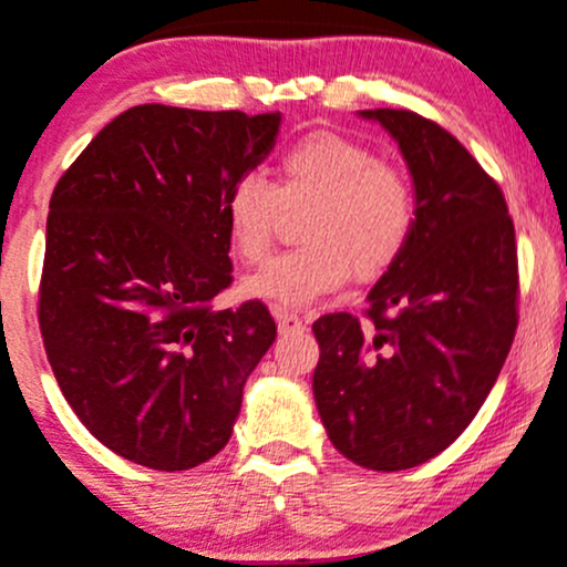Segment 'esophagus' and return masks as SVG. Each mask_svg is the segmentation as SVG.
Returning a JSON list of instances; mask_svg holds the SVG:
<instances>
[{"label":"esophagus","mask_w":567,"mask_h":567,"mask_svg":"<svg viewBox=\"0 0 567 567\" xmlns=\"http://www.w3.org/2000/svg\"><path fill=\"white\" fill-rule=\"evenodd\" d=\"M274 317H277L279 333H293V331H301V328H303V320L293 312H282V309H277Z\"/></svg>","instance_id":"34e87169"}]
</instances>
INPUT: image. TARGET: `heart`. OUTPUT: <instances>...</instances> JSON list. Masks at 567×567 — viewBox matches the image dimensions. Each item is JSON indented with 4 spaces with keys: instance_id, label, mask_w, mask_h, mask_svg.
<instances>
[{
    "instance_id": "obj_1",
    "label": "heart",
    "mask_w": 567,
    "mask_h": 567,
    "mask_svg": "<svg viewBox=\"0 0 567 567\" xmlns=\"http://www.w3.org/2000/svg\"><path fill=\"white\" fill-rule=\"evenodd\" d=\"M309 207L296 250L245 279V296L277 309L309 307L350 279L384 277L412 241L416 207L406 177L371 147L333 132L298 140L279 158L274 183L241 174L223 198L234 252L258 264L269 252L282 209Z\"/></svg>"
}]
</instances>
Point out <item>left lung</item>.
Segmentation results:
<instances>
[{
    "instance_id": "1",
    "label": "left lung",
    "mask_w": 567,
    "mask_h": 567,
    "mask_svg": "<svg viewBox=\"0 0 567 567\" xmlns=\"http://www.w3.org/2000/svg\"><path fill=\"white\" fill-rule=\"evenodd\" d=\"M401 147L416 223L398 264L371 288L365 320L322 315L312 390L336 450L371 471L444 452L493 390L516 333L514 220L476 158L409 110H363Z\"/></svg>"
}]
</instances>
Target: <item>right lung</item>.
Listing matches in <instances>:
<instances>
[{"instance_id": "right-lung-1", "label": "right lung", "mask_w": 567, "mask_h": 567, "mask_svg": "<svg viewBox=\"0 0 567 567\" xmlns=\"http://www.w3.org/2000/svg\"><path fill=\"white\" fill-rule=\"evenodd\" d=\"M279 121L140 104L55 183L37 307L48 363L80 422L145 468L215 457L277 339L266 303L215 312L213 298L234 279L223 198Z\"/></svg>"}]
</instances>
